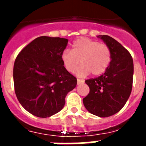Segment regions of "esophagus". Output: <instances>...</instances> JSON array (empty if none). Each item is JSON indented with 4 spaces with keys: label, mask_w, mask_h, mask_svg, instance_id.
<instances>
[{
    "label": "esophagus",
    "mask_w": 146,
    "mask_h": 146,
    "mask_svg": "<svg viewBox=\"0 0 146 146\" xmlns=\"http://www.w3.org/2000/svg\"><path fill=\"white\" fill-rule=\"evenodd\" d=\"M84 82L83 80H77V85H79V84H83V83Z\"/></svg>",
    "instance_id": "1"
}]
</instances>
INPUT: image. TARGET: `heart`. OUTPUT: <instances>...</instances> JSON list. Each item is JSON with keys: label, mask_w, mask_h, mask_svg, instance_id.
<instances>
[{"label": "heart", "mask_w": 146, "mask_h": 146, "mask_svg": "<svg viewBox=\"0 0 146 146\" xmlns=\"http://www.w3.org/2000/svg\"><path fill=\"white\" fill-rule=\"evenodd\" d=\"M61 61L70 73H73L80 62L81 66L76 72L80 77L87 76L90 73L93 76H98L104 73L110 66L111 51L105 44L82 37L73 42L71 51H62Z\"/></svg>", "instance_id": "1"}]
</instances>
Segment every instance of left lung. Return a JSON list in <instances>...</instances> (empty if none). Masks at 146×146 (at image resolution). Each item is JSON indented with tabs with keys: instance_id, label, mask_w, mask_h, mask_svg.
<instances>
[{
	"instance_id": "1",
	"label": "left lung",
	"mask_w": 146,
	"mask_h": 146,
	"mask_svg": "<svg viewBox=\"0 0 146 146\" xmlns=\"http://www.w3.org/2000/svg\"><path fill=\"white\" fill-rule=\"evenodd\" d=\"M111 51V62L102 75L85 80L90 92L83 102L86 110L99 117L113 116L121 110L131 95L134 64L131 55L115 39L99 35Z\"/></svg>"
}]
</instances>
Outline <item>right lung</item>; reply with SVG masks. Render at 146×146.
I'll return each mask as SVG.
<instances>
[{"label":"right lung","mask_w":146,"mask_h":146,"mask_svg":"<svg viewBox=\"0 0 146 146\" xmlns=\"http://www.w3.org/2000/svg\"><path fill=\"white\" fill-rule=\"evenodd\" d=\"M68 40L42 36L20 51L15 61V95L22 106L37 117L46 118L63 109L68 92L77 80L62 65L61 54Z\"/></svg>","instance_id":"right-lung-1"}]
</instances>
